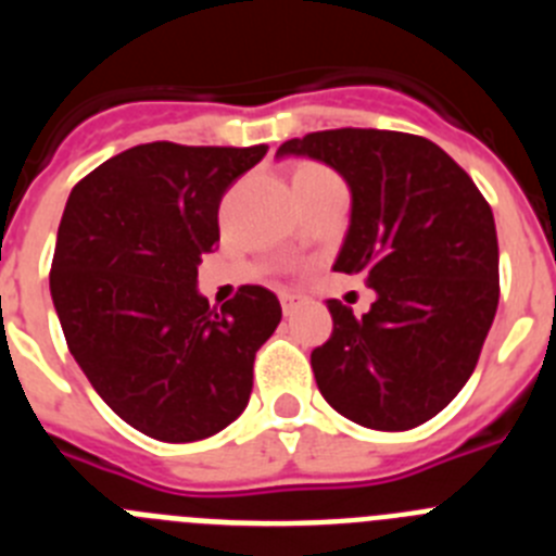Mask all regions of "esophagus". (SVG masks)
Masks as SVG:
<instances>
[{"instance_id":"34e87169","label":"esophagus","mask_w":556,"mask_h":556,"mask_svg":"<svg viewBox=\"0 0 556 556\" xmlns=\"http://www.w3.org/2000/svg\"><path fill=\"white\" fill-rule=\"evenodd\" d=\"M303 303H306V298H303V294H298V292H281V308H283V314H294L298 312V308L303 306Z\"/></svg>"}]
</instances>
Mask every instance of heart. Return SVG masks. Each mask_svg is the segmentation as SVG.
Instances as JSON below:
<instances>
[{
    "mask_svg": "<svg viewBox=\"0 0 556 556\" xmlns=\"http://www.w3.org/2000/svg\"><path fill=\"white\" fill-rule=\"evenodd\" d=\"M317 169H320V166H303L301 172H317ZM301 172H298V175H301Z\"/></svg>",
    "mask_w": 556,
    "mask_h": 556,
    "instance_id": "1",
    "label": "heart"
}]
</instances>
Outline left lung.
I'll list each match as a JSON object with an SVG mask.
<instances>
[{"label": "left lung", "mask_w": 556, "mask_h": 556, "mask_svg": "<svg viewBox=\"0 0 556 556\" xmlns=\"http://www.w3.org/2000/svg\"><path fill=\"white\" fill-rule=\"evenodd\" d=\"M323 161L351 189L337 273L376 289L356 317L328 301L333 331L312 351L323 397L376 431L426 424L479 362L498 308V239L470 175L424 136L372 127L308 132L278 147Z\"/></svg>", "instance_id": "1"}]
</instances>
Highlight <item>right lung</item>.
<instances>
[{
    "mask_svg": "<svg viewBox=\"0 0 556 556\" xmlns=\"http://www.w3.org/2000/svg\"><path fill=\"white\" fill-rule=\"evenodd\" d=\"M267 147H130L68 194L49 292L100 397L141 434L194 443L242 415L255 351L281 323L269 289L223 308L198 292L219 242V200Z\"/></svg>",
    "mask_w": 556,
    "mask_h": 556,
    "instance_id": "add662e5",
    "label": "right lung"
}]
</instances>
